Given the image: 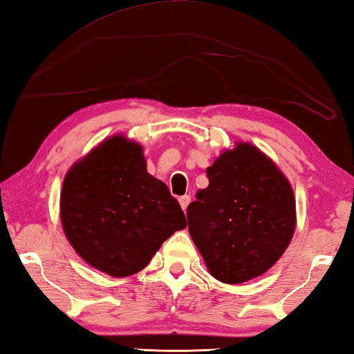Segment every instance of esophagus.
<instances>
[{
    "label": "esophagus",
    "mask_w": 354,
    "mask_h": 354,
    "mask_svg": "<svg viewBox=\"0 0 354 354\" xmlns=\"http://www.w3.org/2000/svg\"><path fill=\"white\" fill-rule=\"evenodd\" d=\"M178 202H180V207H182L183 212H187V208H188L189 202H191V197L189 196H183V197H180V199H178Z\"/></svg>",
    "instance_id": "34e87169"
}]
</instances>
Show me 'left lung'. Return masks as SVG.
<instances>
[{
    "label": "left lung",
    "mask_w": 354,
    "mask_h": 354,
    "mask_svg": "<svg viewBox=\"0 0 354 354\" xmlns=\"http://www.w3.org/2000/svg\"><path fill=\"white\" fill-rule=\"evenodd\" d=\"M207 176L208 187L197 191L187 209L191 238L216 280L250 281L281 258L294 236L292 187L249 141L225 149Z\"/></svg>",
    "instance_id": "8db88e82"
}]
</instances>
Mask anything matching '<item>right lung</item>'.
I'll return each instance as SVG.
<instances>
[{
	"instance_id": "right-lung-1",
	"label": "right lung",
	"mask_w": 354,
	"mask_h": 354,
	"mask_svg": "<svg viewBox=\"0 0 354 354\" xmlns=\"http://www.w3.org/2000/svg\"><path fill=\"white\" fill-rule=\"evenodd\" d=\"M146 166L140 142L116 133L77 160L62 185L68 243L110 277L142 270L171 234L187 227L178 202Z\"/></svg>"
}]
</instances>
